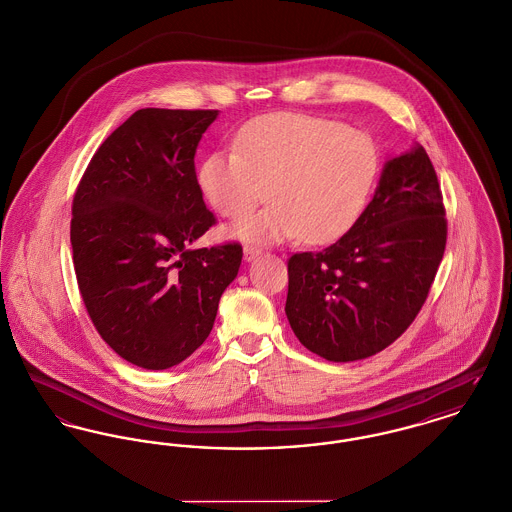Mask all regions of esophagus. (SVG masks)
Returning <instances> with one entry per match:
<instances>
[{
    "instance_id": "34e87169",
    "label": "esophagus",
    "mask_w": 512,
    "mask_h": 512,
    "mask_svg": "<svg viewBox=\"0 0 512 512\" xmlns=\"http://www.w3.org/2000/svg\"><path fill=\"white\" fill-rule=\"evenodd\" d=\"M261 255V249L259 247H255V245H245L243 247V259L249 263V261H253L255 257H259Z\"/></svg>"
}]
</instances>
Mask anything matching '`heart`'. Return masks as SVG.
<instances>
[{"instance_id": "1", "label": "heart", "mask_w": 512, "mask_h": 512, "mask_svg": "<svg viewBox=\"0 0 512 512\" xmlns=\"http://www.w3.org/2000/svg\"><path fill=\"white\" fill-rule=\"evenodd\" d=\"M378 173L372 140L329 118L275 113L245 124L236 150H214L198 167L206 200L228 218L265 197L263 210L241 216L230 234L253 243L302 236L327 243L358 220Z\"/></svg>"}]
</instances>
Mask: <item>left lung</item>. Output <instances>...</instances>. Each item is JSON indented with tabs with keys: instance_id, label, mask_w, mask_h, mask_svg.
<instances>
[{
	"instance_id": "1",
	"label": "left lung",
	"mask_w": 512,
	"mask_h": 512,
	"mask_svg": "<svg viewBox=\"0 0 512 512\" xmlns=\"http://www.w3.org/2000/svg\"><path fill=\"white\" fill-rule=\"evenodd\" d=\"M446 210L425 148L388 159L353 228L288 259L286 317L331 362L384 351L421 312L446 247Z\"/></svg>"
}]
</instances>
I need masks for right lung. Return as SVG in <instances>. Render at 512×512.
<instances>
[{"instance_id":"1","label":"right lung","mask_w":512,"mask_h":512,"mask_svg":"<svg viewBox=\"0 0 512 512\" xmlns=\"http://www.w3.org/2000/svg\"><path fill=\"white\" fill-rule=\"evenodd\" d=\"M218 111L140 109L99 146L72 204L79 292L103 341L165 370L197 351L237 276L239 243L191 247L216 224L195 171Z\"/></svg>"}]
</instances>
